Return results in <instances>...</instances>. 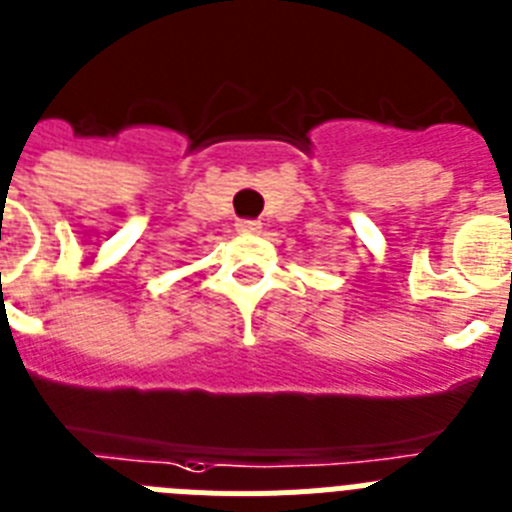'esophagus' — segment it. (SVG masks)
<instances>
[{
	"label": "esophagus",
	"mask_w": 512,
	"mask_h": 512,
	"mask_svg": "<svg viewBox=\"0 0 512 512\" xmlns=\"http://www.w3.org/2000/svg\"><path fill=\"white\" fill-rule=\"evenodd\" d=\"M262 224L260 221H237L239 234H260Z\"/></svg>",
	"instance_id": "34e87169"
}]
</instances>
